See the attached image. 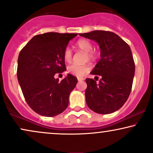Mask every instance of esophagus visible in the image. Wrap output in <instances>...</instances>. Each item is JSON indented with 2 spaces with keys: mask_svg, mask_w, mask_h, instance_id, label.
I'll return each instance as SVG.
<instances>
[{
  "mask_svg": "<svg viewBox=\"0 0 153 153\" xmlns=\"http://www.w3.org/2000/svg\"><path fill=\"white\" fill-rule=\"evenodd\" d=\"M77 80H78V82H82V81L84 80V79H83V78H77Z\"/></svg>",
  "mask_w": 153,
  "mask_h": 153,
  "instance_id": "34e87169",
  "label": "esophagus"
}]
</instances>
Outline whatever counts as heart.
Listing matches in <instances>:
<instances>
[{
    "label": "heart",
    "instance_id": "b5f03b06",
    "mask_svg": "<svg viewBox=\"0 0 153 153\" xmlns=\"http://www.w3.org/2000/svg\"><path fill=\"white\" fill-rule=\"evenodd\" d=\"M76 46L78 49L83 52H86L88 59L93 60L96 58V54L92 52L93 45L90 41L87 39H79L76 43ZM72 58V52L69 48H66L64 52V59L66 62H70ZM68 72L71 74L78 77H82L88 71V67L86 65H77V64H72L67 67Z\"/></svg>",
    "mask_w": 153,
    "mask_h": 153
}]
</instances>
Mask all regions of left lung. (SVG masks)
I'll use <instances>...</instances> for the list:
<instances>
[{
  "mask_svg": "<svg viewBox=\"0 0 153 153\" xmlns=\"http://www.w3.org/2000/svg\"><path fill=\"white\" fill-rule=\"evenodd\" d=\"M79 35L95 41L101 50V59L91 74L101 79L99 84L86 79V104L97 114H112L121 108L131 91L135 67L131 48L112 32L94 30Z\"/></svg>",
  "mask_w": 153,
  "mask_h": 153,
  "instance_id": "obj_1",
  "label": "left lung"
}]
</instances>
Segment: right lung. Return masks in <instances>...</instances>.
I'll return each mask as SVG.
<instances>
[{
  "label": "right lung",
  "instance_id": "right-lung-1",
  "mask_svg": "<svg viewBox=\"0 0 153 153\" xmlns=\"http://www.w3.org/2000/svg\"><path fill=\"white\" fill-rule=\"evenodd\" d=\"M76 35L58 33L35 35L19 54V84L27 104L41 116H55L67 108L77 79L68 74L60 82L54 75L67 69L64 52Z\"/></svg>",
  "mask_w": 153,
  "mask_h": 153
}]
</instances>
